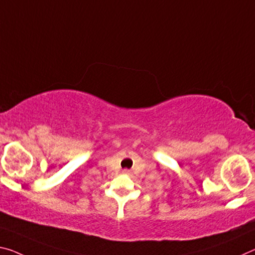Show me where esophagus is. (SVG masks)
I'll list each match as a JSON object with an SVG mask.
<instances>
[{
	"instance_id": "obj_1",
	"label": "esophagus",
	"mask_w": 255,
	"mask_h": 255,
	"mask_svg": "<svg viewBox=\"0 0 255 255\" xmlns=\"http://www.w3.org/2000/svg\"><path fill=\"white\" fill-rule=\"evenodd\" d=\"M123 173L124 175H129V173H130V170H128V169H124Z\"/></svg>"
}]
</instances>
